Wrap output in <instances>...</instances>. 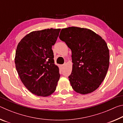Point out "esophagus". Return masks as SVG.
<instances>
[{
  "label": "esophagus",
  "mask_w": 123,
  "mask_h": 123,
  "mask_svg": "<svg viewBox=\"0 0 123 123\" xmlns=\"http://www.w3.org/2000/svg\"><path fill=\"white\" fill-rule=\"evenodd\" d=\"M65 64H62V65H61L62 67H64V66H65Z\"/></svg>",
  "instance_id": "esophagus-1"
}]
</instances>
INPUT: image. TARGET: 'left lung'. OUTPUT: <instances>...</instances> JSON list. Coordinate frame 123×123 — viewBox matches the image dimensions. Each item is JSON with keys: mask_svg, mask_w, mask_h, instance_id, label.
Instances as JSON below:
<instances>
[{"mask_svg": "<svg viewBox=\"0 0 123 123\" xmlns=\"http://www.w3.org/2000/svg\"><path fill=\"white\" fill-rule=\"evenodd\" d=\"M59 37L72 50L73 64L68 78L73 89L81 94L96 90L109 67V49L105 40L90 29L74 26L62 29Z\"/></svg>", "mask_w": 123, "mask_h": 123, "instance_id": "1", "label": "left lung"}]
</instances>
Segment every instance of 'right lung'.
Returning <instances> with one entry per match:
<instances>
[{"mask_svg":"<svg viewBox=\"0 0 123 123\" xmlns=\"http://www.w3.org/2000/svg\"><path fill=\"white\" fill-rule=\"evenodd\" d=\"M61 29L34 31L18 44L14 62L25 87L37 96L48 97L55 92L60 75L54 63L52 46Z\"/></svg>","mask_w":123,"mask_h":123,"instance_id":"right-lung-1","label":"right lung"}]
</instances>
